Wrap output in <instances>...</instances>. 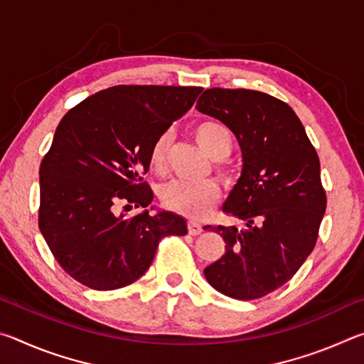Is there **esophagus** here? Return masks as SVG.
Listing matches in <instances>:
<instances>
[{"label": "esophagus", "mask_w": 364, "mask_h": 364, "mask_svg": "<svg viewBox=\"0 0 364 364\" xmlns=\"http://www.w3.org/2000/svg\"><path fill=\"white\" fill-rule=\"evenodd\" d=\"M202 231H204V228H202V225L196 223V221H189L188 223V232L191 236H197V234H200Z\"/></svg>", "instance_id": "esophagus-1"}]
</instances>
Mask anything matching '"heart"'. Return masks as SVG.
Masks as SVG:
<instances>
[{"mask_svg": "<svg viewBox=\"0 0 364 364\" xmlns=\"http://www.w3.org/2000/svg\"><path fill=\"white\" fill-rule=\"evenodd\" d=\"M194 138L202 149L217 162L218 173L228 180L230 171L223 165V159L230 156L232 149V136L228 127L217 120H204L194 127ZM168 149L170 134H160L149 154V165L156 173H164L167 168ZM220 196L218 183L213 180L202 183L173 181L160 189V200L167 210L193 220L207 217L218 204Z\"/></svg>", "mask_w": 364, "mask_h": 364, "instance_id": "1", "label": "heart"}]
</instances>
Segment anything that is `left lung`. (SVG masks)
I'll use <instances>...</instances> for the list:
<instances>
[{"mask_svg":"<svg viewBox=\"0 0 364 364\" xmlns=\"http://www.w3.org/2000/svg\"><path fill=\"white\" fill-rule=\"evenodd\" d=\"M196 109L223 122L242 151V175L223 212L236 226H205L225 239V255L204 269L208 284L237 300L276 291L315 249L326 212L319 159L286 102L254 90H205Z\"/></svg>","mask_w":364,"mask_h":364,"instance_id":"1","label":"left lung"}]
</instances>
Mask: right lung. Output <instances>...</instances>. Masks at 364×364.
Segmentation results:
<instances>
[{
    "label": "right lung",
    "mask_w": 364,
    "mask_h": 364,
    "mask_svg": "<svg viewBox=\"0 0 364 364\" xmlns=\"http://www.w3.org/2000/svg\"><path fill=\"white\" fill-rule=\"evenodd\" d=\"M200 86L119 85L67 112L40 165L38 226L54 258L73 279L96 291L136 281L160 239L184 236L180 215L123 208L154 199L143 175L156 139L193 107Z\"/></svg>",
    "instance_id": "obj_1"
}]
</instances>
